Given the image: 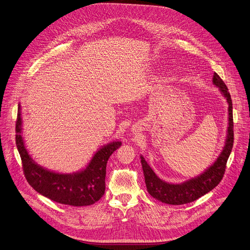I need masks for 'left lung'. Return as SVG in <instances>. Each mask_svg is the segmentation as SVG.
<instances>
[{
    "label": "left lung",
    "instance_id": "8db88e82",
    "mask_svg": "<svg viewBox=\"0 0 250 250\" xmlns=\"http://www.w3.org/2000/svg\"><path fill=\"white\" fill-rule=\"evenodd\" d=\"M213 84L220 89L221 93L227 99L229 104V127L226 145L214 164L198 177L190 179L183 184L175 185L160 180L146 163L145 158L141 156L146 189L152 197L161 202L173 205H181L194 201L212 190L216 186H218L224 177L227 161L233 145L232 103L226 84L217 73H214L213 75Z\"/></svg>",
    "mask_w": 250,
    "mask_h": 250
}]
</instances>
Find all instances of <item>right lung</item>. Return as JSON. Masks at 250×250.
<instances>
[{
	"label": "right lung",
	"mask_w": 250,
	"mask_h": 250,
	"mask_svg": "<svg viewBox=\"0 0 250 250\" xmlns=\"http://www.w3.org/2000/svg\"><path fill=\"white\" fill-rule=\"evenodd\" d=\"M21 110L19 104L16 143L28 184L42 195L62 204L87 206L102 198L105 191L107 160L120 147L121 142H113L98 150L86 169L81 172L74 174L55 173L39 166L28 154L21 137Z\"/></svg>",
	"instance_id": "add662e5"
}]
</instances>
